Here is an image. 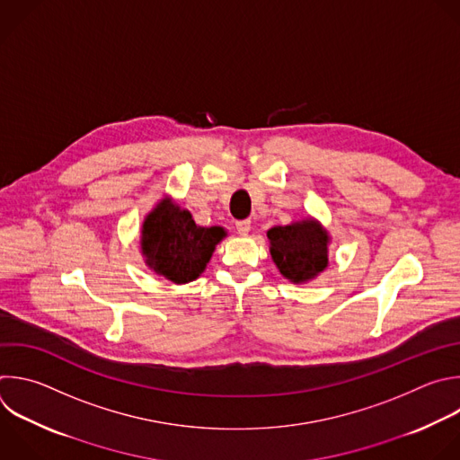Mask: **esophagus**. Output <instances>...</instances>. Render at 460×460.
I'll use <instances>...</instances> for the list:
<instances>
[{"instance_id": "34e87169", "label": "esophagus", "mask_w": 460, "mask_h": 460, "mask_svg": "<svg viewBox=\"0 0 460 460\" xmlns=\"http://www.w3.org/2000/svg\"><path fill=\"white\" fill-rule=\"evenodd\" d=\"M236 231H238L242 236L249 234V231H251V220H238V222H236Z\"/></svg>"}]
</instances>
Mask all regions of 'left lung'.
<instances>
[{"label":"left lung","instance_id":"left-lung-1","mask_svg":"<svg viewBox=\"0 0 460 460\" xmlns=\"http://www.w3.org/2000/svg\"><path fill=\"white\" fill-rule=\"evenodd\" d=\"M267 236L276 267L294 283L313 279L329 263V236L314 220H303L283 227L276 226L267 231Z\"/></svg>","mask_w":460,"mask_h":460}]
</instances>
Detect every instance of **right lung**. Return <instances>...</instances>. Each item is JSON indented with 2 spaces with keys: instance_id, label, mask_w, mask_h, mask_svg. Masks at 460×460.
I'll return each instance as SVG.
<instances>
[{
  "instance_id": "obj_1",
  "label": "right lung",
  "mask_w": 460,
  "mask_h": 460,
  "mask_svg": "<svg viewBox=\"0 0 460 460\" xmlns=\"http://www.w3.org/2000/svg\"><path fill=\"white\" fill-rule=\"evenodd\" d=\"M224 236L222 227H200L190 211L163 200L146 217L140 243L153 270L173 283H188L204 272Z\"/></svg>"
}]
</instances>
